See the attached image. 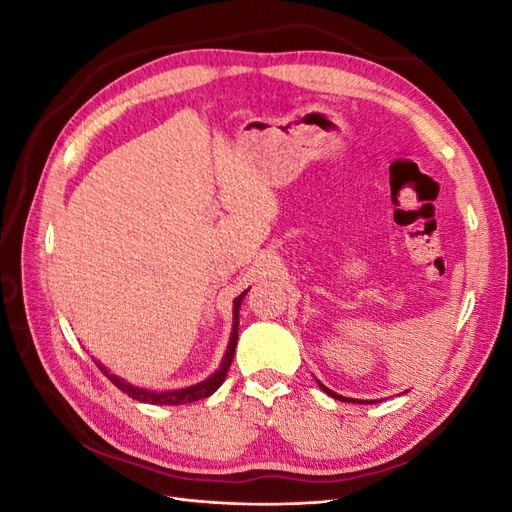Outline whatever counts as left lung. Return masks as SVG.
Returning <instances> with one entry per match:
<instances>
[{
  "label": "left lung",
  "instance_id": "8db88e82",
  "mask_svg": "<svg viewBox=\"0 0 512 512\" xmlns=\"http://www.w3.org/2000/svg\"><path fill=\"white\" fill-rule=\"evenodd\" d=\"M320 384V382H318ZM320 389L327 393V395H331V397H335V399H339V401H348V404H365V401H356V399H350V397H342V395H337V393H333L331 389H327V386L324 384H320Z\"/></svg>",
  "mask_w": 512,
  "mask_h": 512
}]
</instances>
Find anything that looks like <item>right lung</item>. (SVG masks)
Returning <instances> with one entry per match:
<instances>
[{"mask_svg": "<svg viewBox=\"0 0 512 512\" xmlns=\"http://www.w3.org/2000/svg\"><path fill=\"white\" fill-rule=\"evenodd\" d=\"M245 294H247V290L243 294H239V297L235 299V309H232V316H235V318H232V333H230V342H228V350L224 354V361L218 367V371H215L213 376H209L203 382H198L194 386H188V389L156 393V391H145V389H138V386L128 384L126 380H121L115 374H111V371H108L100 363H98V367L102 369V374L117 386L119 391H123L128 397H132L136 401H145V404H153V406H181V404H192V401H198V399H205V397H209V395H213L215 391H218L220 386H222V382L226 380L228 367L232 363V356H235L237 339H239V307H241V301H243Z\"/></svg>", "mask_w": 512, "mask_h": 512, "instance_id": "add662e5", "label": "right lung"}]
</instances>
